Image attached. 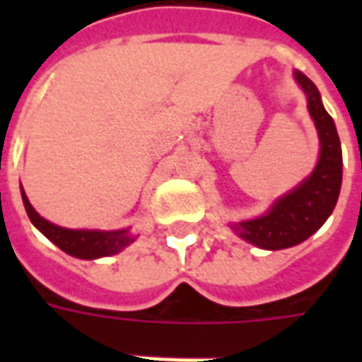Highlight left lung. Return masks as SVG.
I'll list each match as a JSON object with an SVG mask.
<instances>
[{"instance_id":"1","label":"left lung","mask_w":362,"mask_h":362,"mask_svg":"<svg viewBox=\"0 0 362 362\" xmlns=\"http://www.w3.org/2000/svg\"><path fill=\"white\" fill-rule=\"evenodd\" d=\"M293 75L306 95V106L318 132L320 155L314 170L298 186L275 199L264 215L228 225L243 240L262 250H283L304 243L332 215L341 189V143L334 119L324 108L316 85L298 69Z\"/></svg>"}]
</instances>
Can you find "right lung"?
I'll return each mask as SVG.
<instances>
[{"instance_id":"right-lung-1","label":"right lung","mask_w":362,"mask_h":362,"mask_svg":"<svg viewBox=\"0 0 362 362\" xmlns=\"http://www.w3.org/2000/svg\"><path fill=\"white\" fill-rule=\"evenodd\" d=\"M21 196H23V204H25L30 223L50 243L56 244L59 250H64L74 258L98 259L114 256L135 240V236L129 233V228H119V230H95V228H90L89 230V228L58 227V225L46 221L36 213L23 188H21Z\"/></svg>"}]
</instances>
